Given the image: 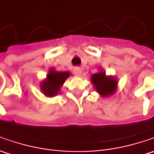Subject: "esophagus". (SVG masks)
Wrapping results in <instances>:
<instances>
[{"label": "esophagus", "mask_w": 154, "mask_h": 154, "mask_svg": "<svg viewBox=\"0 0 154 154\" xmlns=\"http://www.w3.org/2000/svg\"><path fill=\"white\" fill-rule=\"evenodd\" d=\"M73 73H74V75H80L82 73V70L79 67H75L73 69Z\"/></svg>", "instance_id": "34e87169"}]
</instances>
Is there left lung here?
I'll list each match as a JSON object with an SVG mask.
<instances>
[{"instance_id": "1", "label": "left lung", "mask_w": 154, "mask_h": 154, "mask_svg": "<svg viewBox=\"0 0 154 154\" xmlns=\"http://www.w3.org/2000/svg\"><path fill=\"white\" fill-rule=\"evenodd\" d=\"M92 81L95 88L102 96H109L115 92L117 82L115 79L105 76L104 72H99L92 76Z\"/></svg>"}]
</instances>
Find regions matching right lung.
I'll return each mask as SVG.
<instances>
[{"label":"right lung","mask_w":154,"mask_h":154,"mask_svg":"<svg viewBox=\"0 0 154 154\" xmlns=\"http://www.w3.org/2000/svg\"><path fill=\"white\" fill-rule=\"evenodd\" d=\"M68 72H56L51 69L48 74L47 80L41 85V89L45 95L52 97L57 94L60 87L62 86L64 81L69 76Z\"/></svg>","instance_id":"1"}]
</instances>
